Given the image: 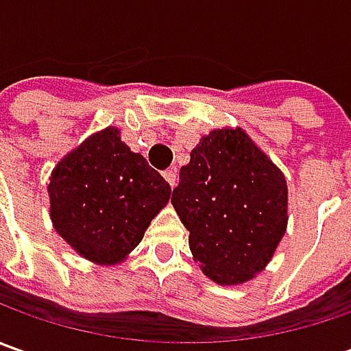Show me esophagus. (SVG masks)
<instances>
[{
    "label": "esophagus",
    "mask_w": 351,
    "mask_h": 351,
    "mask_svg": "<svg viewBox=\"0 0 351 351\" xmlns=\"http://www.w3.org/2000/svg\"><path fill=\"white\" fill-rule=\"evenodd\" d=\"M164 178H166V182L169 183V187L173 189L176 185H178V169L176 168H169L164 171Z\"/></svg>",
    "instance_id": "esophagus-1"
}]
</instances>
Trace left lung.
Wrapping results in <instances>:
<instances>
[{
  "label": "left lung",
  "instance_id": "8db88e82",
  "mask_svg": "<svg viewBox=\"0 0 351 351\" xmlns=\"http://www.w3.org/2000/svg\"><path fill=\"white\" fill-rule=\"evenodd\" d=\"M171 203L195 262L219 285L260 274L287 230V182L242 128L199 141Z\"/></svg>",
  "mask_w": 351,
  "mask_h": 351
}]
</instances>
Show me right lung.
<instances>
[{
  "mask_svg": "<svg viewBox=\"0 0 351 351\" xmlns=\"http://www.w3.org/2000/svg\"><path fill=\"white\" fill-rule=\"evenodd\" d=\"M48 195L56 232L89 262L113 265L141 244L171 187L107 127L62 158Z\"/></svg>",
  "mask_w": 351,
  "mask_h": 351,
  "instance_id": "1",
  "label": "right lung"
}]
</instances>
